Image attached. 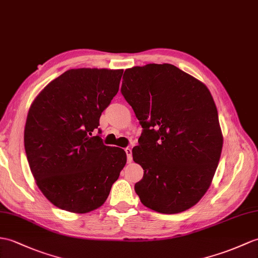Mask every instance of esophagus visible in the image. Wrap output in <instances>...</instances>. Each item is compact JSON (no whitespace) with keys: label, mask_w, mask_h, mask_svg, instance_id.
Returning <instances> with one entry per match:
<instances>
[{"label":"esophagus","mask_w":258,"mask_h":258,"mask_svg":"<svg viewBox=\"0 0 258 258\" xmlns=\"http://www.w3.org/2000/svg\"><path fill=\"white\" fill-rule=\"evenodd\" d=\"M125 153H126V156H127V161L128 163H131L132 161V149L130 147L125 148Z\"/></svg>","instance_id":"obj_1"}]
</instances>
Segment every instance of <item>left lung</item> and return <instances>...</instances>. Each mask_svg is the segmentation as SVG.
<instances>
[{
  "label": "left lung",
  "mask_w": 258,
  "mask_h": 258,
  "mask_svg": "<svg viewBox=\"0 0 258 258\" xmlns=\"http://www.w3.org/2000/svg\"><path fill=\"white\" fill-rule=\"evenodd\" d=\"M121 92L143 127L132 151L144 169L135 192L156 212L188 210L210 187L222 152L210 91L176 66L149 63L125 70Z\"/></svg>",
  "instance_id": "obj_1"
}]
</instances>
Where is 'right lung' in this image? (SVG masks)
Instances as JSON below:
<instances>
[{"label":"right lung","instance_id":"1","mask_svg":"<svg viewBox=\"0 0 258 258\" xmlns=\"http://www.w3.org/2000/svg\"><path fill=\"white\" fill-rule=\"evenodd\" d=\"M122 75L70 69L48 83L28 111L24 145L29 168L43 195L64 211L87 213L101 207L126 164V153L104 145L98 127Z\"/></svg>","mask_w":258,"mask_h":258}]
</instances>
